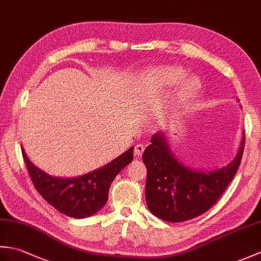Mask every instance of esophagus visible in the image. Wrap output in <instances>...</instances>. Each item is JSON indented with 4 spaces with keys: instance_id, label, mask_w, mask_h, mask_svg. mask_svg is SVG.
Returning <instances> with one entry per match:
<instances>
[{
    "instance_id": "esophagus-1",
    "label": "esophagus",
    "mask_w": 261,
    "mask_h": 261,
    "mask_svg": "<svg viewBox=\"0 0 261 261\" xmlns=\"http://www.w3.org/2000/svg\"><path fill=\"white\" fill-rule=\"evenodd\" d=\"M143 150H145V146L141 145V143H138V145H136V147H135V154L138 157H140Z\"/></svg>"
}]
</instances>
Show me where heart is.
I'll use <instances>...</instances> for the list:
<instances>
[{"label": "heart", "instance_id": "obj_1", "mask_svg": "<svg viewBox=\"0 0 261 261\" xmlns=\"http://www.w3.org/2000/svg\"><path fill=\"white\" fill-rule=\"evenodd\" d=\"M157 79L164 85H174L179 83L186 76V71L178 66H166L157 70ZM199 88V82L195 77H188L181 83L178 90V98L180 102H186L195 96Z\"/></svg>", "mask_w": 261, "mask_h": 261}]
</instances>
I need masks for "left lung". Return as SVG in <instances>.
<instances>
[{"mask_svg": "<svg viewBox=\"0 0 261 261\" xmlns=\"http://www.w3.org/2000/svg\"><path fill=\"white\" fill-rule=\"evenodd\" d=\"M142 154L147 167L146 202L150 212L167 222H182L206 212L236 176L245 137L236 158L222 168L195 170L175 158L164 132L151 138Z\"/></svg>", "mask_w": 261, "mask_h": 261, "instance_id": "obj_1", "label": "left lung"}]
</instances>
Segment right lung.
Here are the masks:
<instances>
[{"label": "right lung", "mask_w": 261, "mask_h": 261, "mask_svg": "<svg viewBox=\"0 0 261 261\" xmlns=\"http://www.w3.org/2000/svg\"><path fill=\"white\" fill-rule=\"evenodd\" d=\"M132 152L134 147L102 168L74 178H60L36 167L22 148L27 169L38 193L60 213L77 219L95 214L107 204L111 182L132 162Z\"/></svg>", "instance_id": "right-lung-1"}]
</instances>
